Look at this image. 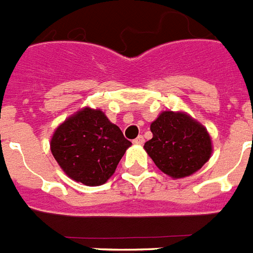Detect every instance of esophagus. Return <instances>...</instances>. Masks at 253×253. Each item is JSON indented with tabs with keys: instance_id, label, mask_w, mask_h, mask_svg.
Masks as SVG:
<instances>
[{
	"instance_id": "obj_1",
	"label": "esophagus",
	"mask_w": 253,
	"mask_h": 253,
	"mask_svg": "<svg viewBox=\"0 0 253 253\" xmlns=\"http://www.w3.org/2000/svg\"><path fill=\"white\" fill-rule=\"evenodd\" d=\"M133 142L136 143V145H142L145 142V138L142 136H138L136 139H133Z\"/></svg>"
}]
</instances>
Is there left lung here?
Instances as JSON below:
<instances>
[{"mask_svg": "<svg viewBox=\"0 0 253 253\" xmlns=\"http://www.w3.org/2000/svg\"><path fill=\"white\" fill-rule=\"evenodd\" d=\"M150 130L153 138L143 147L166 175L175 179L189 176L209 161V133L188 115L166 111L151 123Z\"/></svg>", "mask_w": 253, "mask_h": 253, "instance_id": "1", "label": "left lung"}]
</instances>
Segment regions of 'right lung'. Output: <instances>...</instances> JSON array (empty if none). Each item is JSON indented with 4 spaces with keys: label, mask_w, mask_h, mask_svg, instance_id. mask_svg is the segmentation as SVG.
<instances>
[{
    "label": "right lung",
    "mask_w": 253,
    "mask_h": 253,
    "mask_svg": "<svg viewBox=\"0 0 253 253\" xmlns=\"http://www.w3.org/2000/svg\"><path fill=\"white\" fill-rule=\"evenodd\" d=\"M130 145L102 111L84 108L56 129L50 151L70 179L95 187L114 175Z\"/></svg>",
    "instance_id": "obj_1"
}]
</instances>
